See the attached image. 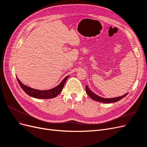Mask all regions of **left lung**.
<instances>
[{
    "label": "left lung",
    "mask_w": 147,
    "mask_h": 147,
    "mask_svg": "<svg viewBox=\"0 0 147 147\" xmlns=\"http://www.w3.org/2000/svg\"><path fill=\"white\" fill-rule=\"evenodd\" d=\"M86 92L87 93V94L90 96L91 98L93 100H94L96 101H98V102H103V103H112V102H116L119 101V100L122 99L123 97H125L127 94L128 92L126 93L124 95L122 96H119L118 97H115V98H109V99H106V98H103V97H100L99 96L96 95V94H94V92H92L90 89L88 88V87L87 86V85H86Z\"/></svg>",
    "instance_id": "obj_1"
}]
</instances>
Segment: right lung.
<instances>
[{"instance_id": "1", "label": "right lung", "mask_w": 147, "mask_h": 147, "mask_svg": "<svg viewBox=\"0 0 147 147\" xmlns=\"http://www.w3.org/2000/svg\"><path fill=\"white\" fill-rule=\"evenodd\" d=\"M68 77H69V75L68 76H67L61 82V83L59 84L58 86H57L56 87L51 89V90H46V91H40V90H35V89L29 88L22 83L18 78H17V80L21 88L23 89V91L29 96L34 97V98H37V99H51V98H53V97H56L62 91V90H63V87L64 86V84L67 80V79L68 78Z\"/></svg>"}]
</instances>
